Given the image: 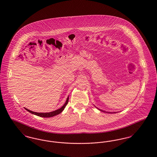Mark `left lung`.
I'll list each match as a JSON object with an SVG mask.
<instances>
[{
  "mask_svg": "<svg viewBox=\"0 0 157 157\" xmlns=\"http://www.w3.org/2000/svg\"><path fill=\"white\" fill-rule=\"evenodd\" d=\"M96 107V106H95ZM97 108V107H96ZM99 111H102V112H106V113H116V112H106V111H102V110H101V109H98Z\"/></svg>",
  "mask_w": 157,
  "mask_h": 157,
  "instance_id": "1",
  "label": "left lung"
}]
</instances>
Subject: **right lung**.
Listing matches in <instances>:
<instances>
[{"mask_svg":"<svg viewBox=\"0 0 157 157\" xmlns=\"http://www.w3.org/2000/svg\"><path fill=\"white\" fill-rule=\"evenodd\" d=\"M68 100H69V96L67 97V101H66L65 104L63 105L59 109H57V110H55V111H52V112H45V113H43V112H33V111H30L29 109H28L27 108H25V109L26 111H28V112L34 114V115H37V116H39V117H44V118L52 117H54V116H55V115H57L59 114L60 113H61V112L63 111V109H65V106H67V103H68Z\"/></svg>","mask_w":157,"mask_h":157,"instance_id":"1","label":"right lung"}]
</instances>
